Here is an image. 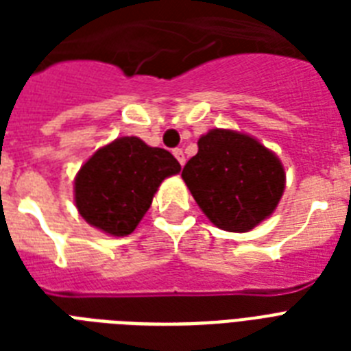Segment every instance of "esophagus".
Listing matches in <instances>:
<instances>
[{
	"label": "esophagus",
	"mask_w": 351,
	"mask_h": 351,
	"mask_svg": "<svg viewBox=\"0 0 351 351\" xmlns=\"http://www.w3.org/2000/svg\"><path fill=\"white\" fill-rule=\"evenodd\" d=\"M173 154H175V158L178 160V164L180 165H184L186 164V154H184V151H182V149H173Z\"/></svg>",
	"instance_id": "esophagus-1"
}]
</instances>
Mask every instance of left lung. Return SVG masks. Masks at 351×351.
<instances>
[{
    "label": "left lung",
    "instance_id": "1",
    "mask_svg": "<svg viewBox=\"0 0 351 351\" xmlns=\"http://www.w3.org/2000/svg\"><path fill=\"white\" fill-rule=\"evenodd\" d=\"M182 178L217 228L244 233L277 208L286 175L280 160L255 138L213 129L198 140Z\"/></svg>",
    "mask_w": 351,
    "mask_h": 351
}]
</instances>
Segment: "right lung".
<instances>
[{"label":"right lung","mask_w":351,"mask_h":351,"mask_svg":"<svg viewBox=\"0 0 351 351\" xmlns=\"http://www.w3.org/2000/svg\"><path fill=\"white\" fill-rule=\"evenodd\" d=\"M176 173L180 164L169 151L149 147L136 136L118 138L78 171L76 208L90 226L125 237L147 213L162 180Z\"/></svg>","instance_id":"1"}]
</instances>
